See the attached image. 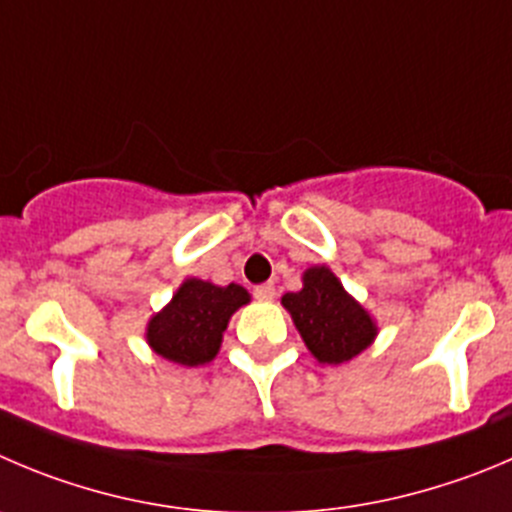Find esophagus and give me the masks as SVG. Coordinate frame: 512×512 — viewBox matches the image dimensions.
<instances>
[{"label": "esophagus", "mask_w": 512, "mask_h": 512, "mask_svg": "<svg viewBox=\"0 0 512 512\" xmlns=\"http://www.w3.org/2000/svg\"><path fill=\"white\" fill-rule=\"evenodd\" d=\"M253 296L259 301H271L276 296V286L274 284H259L253 289Z\"/></svg>", "instance_id": "esophagus-1"}]
</instances>
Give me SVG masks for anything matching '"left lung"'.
Masks as SVG:
<instances>
[{"instance_id":"8db88e82","label":"left lung","mask_w":512,"mask_h":512,"mask_svg":"<svg viewBox=\"0 0 512 512\" xmlns=\"http://www.w3.org/2000/svg\"><path fill=\"white\" fill-rule=\"evenodd\" d=\"M281 304L289 309L301 339L319 362H349L377 334L372 316L344 291L326 266L306 271L304 289L286 294Z\"/></svg>"}]
</instances>
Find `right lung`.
Wrapping results in <instances>:
<instances>
[{
    "label": "right lung",
    "mask_w": 512,
    "mask_h": 512,
    "mask_svg": "<svg viewBox=\"0 0 512 512\" xmlns=\"http://www.w3.org/2000/svg\"><path fill=\"white\" fill-rule=\"evenodd\" d=\"M248 301L243 286H213L188 279L168 306L148 324V344L155 354L183 367H198L216 357L228 319Z\"/></svg>",
    "instance_id": "add662e5"
}]
</instances>
